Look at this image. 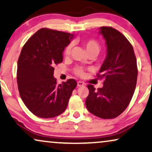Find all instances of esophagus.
Returning a JSON list of instances; mask_svg holds the SVG:
<instances>
[{
  "mask_svg": "<svg viewBox=\"0 0 152 152\" xmlns=\"http://www.w3.org/2000/svg\"><path fill=\"white\" fill-rule=\"evenodd\" d=\"M84 86V83L81 82V81H79L77 82V86L79 87H81V86Z\"/></svg>",
  "mask_w": 152,
  "mask_h": 152,
  "instance_id": "esophagus-1",
  "label": "esophagus"
}]
</instances>
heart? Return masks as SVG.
<instances>
[{
    "label": "heart",
    "mask_w": 152,
    "mask_h": 152,
    "mask_svg": "<svg viewBox=\"0 0 152 152\" xmlns=\"http://www.w3.org/2000/svg\"><path fill=\"white\" fill-rule=\"evenodd\" d=\"M84 46L86 49V50L88 53L89 54H94L95 55H97L99 54V52H100V45L95 40H88L84 42ZM71 48H72V45L69 44L66 46V48L64 50V55L66 56H68L70 55V52H71ZM75 72L76 75L80 76L84 75V70L82 68H77L75 70Z\"/></svg>",
    "instance_id": "heart-1"
}]
</instances>
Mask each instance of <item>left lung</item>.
I'll return each instance as SVG.
<instances>
[{
  "label": "left lung",
  "instance_id": "obj_1",
  "mask_svg": "<svg viewBox=\"0 0 152 152\" xmlns=\"http://www.w3.org/2000/svg\"><path fill=\"white\" fill-rule=\"evenodd\" d=\"M107 56L97 77L104 78L102 88L88 85V111L103 119L118 117L128 107L136 89L138 68L134 48L122 33L111 27H101Z\"/></svg>",
  "mask_w": 152,
  "mask_h": 152
}]
</instances>
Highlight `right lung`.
I'll return each instance as SVG.
<instances>
[{
	"mask_svg": "<svg viewBox=\"0 0 152 152\" xmlns=\"http://www.w3.org/2000/svg\"><path fill=\"white\" fill-rule=\"evenodd\" d=\"M73 37V34L41 28L23 47L18 60V88L27 108L37 117H56L67 107L77 82L70 79L57 84L54 67L63 61L64 48Z\"/></svg>",
	"mask_w": 152,
	"mask_h": 152,
	"instance_id": "1",
	"label": "right lung"
}]
</instances>
